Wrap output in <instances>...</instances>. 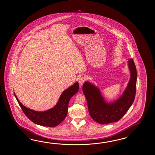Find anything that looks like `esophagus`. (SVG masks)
Listing matches in <instances>:
<instances>
[{
    "instance_id": "obj_1",
    "label": "esophagus",
    "mask_w": 155,
    "mask_h": 155,
    "mask_svg": "<svg viewBox=\"0 0 155 155\" xmlns=\"http://www.w3.org/2000/svg\"><path fill=\"white\" fill-rule=\"evenodd\" d=\"M85 78H84V77L80 78L79 79V84H80V85H82V84L85 82Z\"/></svg>"
}]
</instances>
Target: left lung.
Returning <instances> with one entry per match:
<instances>
[{
    "mask_svg": "<svg viewBox=\"0 0 155 155\" xmlns=\"http://www.w3.org/2000/svg\"><path fill=\"white\" fill-rule=\"evenodd\" d=\"M131 78L127 87L121 97L112 104L104 101L98 88L85 82L82 90L85 96L90 115L96 122L107 124L117 122L124 116L135 100L136 91L137 70L132 59L129 60Z\"/></svg>",
    "mask_w": 155,
    "mask_h": 155,
    "instance_id": "left-lung-1",
    "label": "left lung"
}]
</instances>
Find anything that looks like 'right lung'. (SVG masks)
Returning a JSON list of instances; mask_svg holds the SVG:
<instances>
[{
    "label": "right lung",
    "instance_id": "obj_1",
    "mask_svg": "<svg viewBox=\"0 0 155 155\" xmlns=\"http://www.w3.org/2000/svg\"><path fill=\"white\" fill-rule=\"evenodd\" d=\"M79 89V83L76 82L63 92L60 96L59 101L54 107L44 112L35 111L26 108L20 103L15 94L14 95L21 109L30 121L39 125L55 127L65 119L68 114L70 100L73 95L78 92Z\"/></svg>",
    "mask_w": 155,
    "mask_h": 155
}]
</instances>
